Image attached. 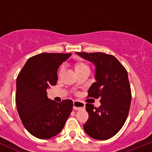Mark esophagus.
<instances>
[{"instance_id":"esophagus-1","label":"esophagus","mask_w":152,"mask_h":152,"mask_svg":"<svg viewBox=\"0 0 152 152\" xmlns=\"http://www.w3.org/2000/svg\"><path fill=\"white\" fill-rule=\"evenodd\" d=\"M84 107H85V104L83 102L79 101V100H74L73 101V107L75 110H78L80 109L84 108Z\"/></svg>"}]
</instances>
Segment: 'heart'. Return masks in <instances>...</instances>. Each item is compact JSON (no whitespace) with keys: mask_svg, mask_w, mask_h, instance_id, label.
<instances>
[{"mask_svg":"<svg viewBox=\"0 0 152 152\" xmlns=\"http://www.w3.org/2000/svg\"><path fill=\"white\" fill-rule=\"evenodd\" d=\"M86 67H88V65H86L84 63L82 62H77L76 64H75V72L76 71H78V70L81 69L83 68H86ZM62 73V68H61L59 71V73H58V75H60Z\"/></svg>","mask_w":152,"mask_h":152,"instance_id":"1","label":"heart"}]
</instances>
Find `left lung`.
Returning a JSON list of instances; mask_svg holds the SVG:
<instances>
[{
  "label": "left lung",
  "instance_id": "obj_1",
  "mask_svg": "<svg viewBox=\"0 0 152 152\" xmlns=\"http://www.w3.org/2000/svg\"><path fill=\"white\" fill-rule=\"evenodd\" d=\"M96 67L94 82L88 90V97L100 98L101 105L87 103L89 118L84 129L89 136L107 140L121 129L128 116L131 89L128 73L116 57L103 52H76Z\"/></svg>",
  "mask_w": 152,
  "mask_h": 152
}]
</instances>
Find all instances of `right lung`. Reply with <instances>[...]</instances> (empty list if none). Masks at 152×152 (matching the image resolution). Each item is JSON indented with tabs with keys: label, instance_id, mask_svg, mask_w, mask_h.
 Wrapping results in <instances>:
<instances>
[{
	"label": "right lung",
	"instance_id": "right-lung-1",
	"mask_svg": "<svg viewBox=\"0 0 152 152\" xmlns=\"http://www.w3.org/2000/svg\"><path fill=\"white\" fill-rule=\"evenodd\" d=\"M71 53H41L29 58L17 78L16 103L24 127L47 139L59 133L73 108L72 100H51L46 90L57 83L58 67Z\"/></svg>",
	"mask_w": 152,
	"mask_h": 152
}]
</instances>
